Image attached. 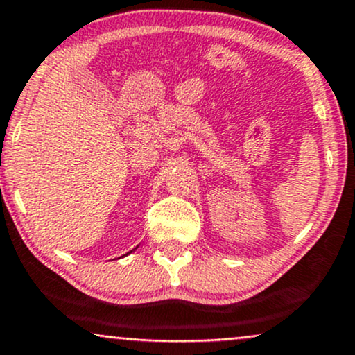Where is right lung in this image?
Here are the masks:
<instances>
[{
	"label": "right lung",
	"instance_id": "right-lung-1",
	"mask_svg": "<svg viewBox=\"0 0 355 355\" xmlns=\"http://www.w3.org/2000/svg\"><path fill=\"white\" fill-rule=\"evenodd\" d=\"M133 250H137V248H133ZM133 250H131V252H133ZM131 252H128V253H126V255H130V253H131ZM126 255H123V257H126Z\"/></svg>",
	"mask_w": 355,
	"mask_h": 355
}]
</instances>
